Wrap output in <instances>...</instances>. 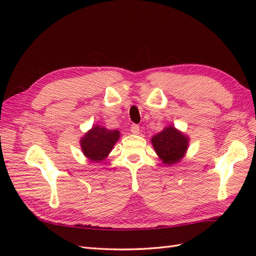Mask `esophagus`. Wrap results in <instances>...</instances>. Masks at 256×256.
Masks as SVG:
<instances>
[{
    "mask_svg": "<svg viewBox=\"0 0 256 256\" xmlns=\"http://www.w3.org/2000/svg\"><path fill=\"white\" fill-rule=\"evenodd\" d=\"M130 131L134 134H140V127L136 125V124H134V125H131V127H130Z\"/></svg>",
    "mask_w": 256,
    "mask_h": 256,
    "instance_id": "1",
    "label": "esophagus"
}]
</instances>
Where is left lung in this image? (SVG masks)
I'll return each mask as SVG.
<instances>
[{
    "label": "left lung",
    "instance_id": "obj_1",
    "mask_svg": "<svg viewBox=\"0 0 256 256\" xmlns=\"http://www.w3.org/2000/svg\"><path fill=\"white\" fill-rule=\"evenodd\" d=\"M150 142L159 159L164 164L173 166L180 162L188 150L189 136L173 125L164 127L150 138Z\"/></svg>",
    "mask_w": 256,
    "mask_h": 256
}]
</instances>
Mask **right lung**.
I'll return each mask as SVG.
<instances>
[{
    "mask_svg": "<svg viewBox=\"0 0 256 256\" xmlns=\"http://www.w3.org/2000/svg\"><path fill=\"white\" fill-rule=\"evenodd\" d=\"M120 138V132L118 130H111L104 126L95 125L81 138L80 146L85 157L98 164L109 156Z\"/></svg>",
    "mask_w": 256,
    "mask_h": 256,
    "instance_id": "add662e5",
    "label": "right lung"
}]
</instances>
